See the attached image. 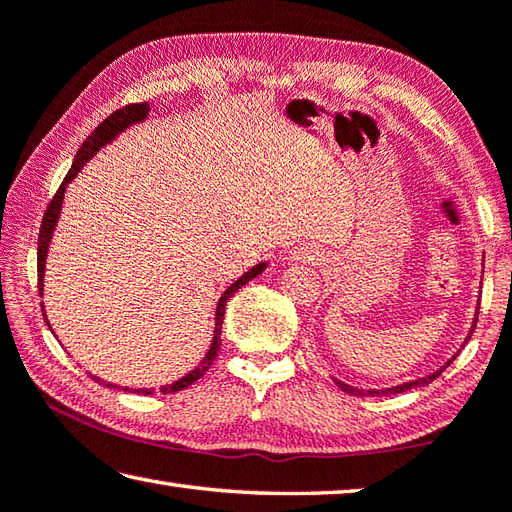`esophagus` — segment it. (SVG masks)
I'll return each mask as SVG.
<instances>
[{
	"label": "esophagus",
	"mask_w": 512,
	"mask_h": 512,
	"mask_svg": "<svg viewBox=\"0 0 512 512\" xmlns=\"http://www.w3.org/2000/svg\"><path fill=\"white\" fill-rule=\"evenodd\" d=\"M290 257L295 259V262H306V264H313L315 259L319 257V250L310 244H297L290 248Z\"/></svg>",
	"instance_id": "esophagus-1"
}]
</instances>
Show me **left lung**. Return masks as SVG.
Returning a JSON list of instances; mask_svg holds the SVG:
<instances>
[{
	"label": "left lung",
	"instance_id": "left-lung-1",
	"mask_svg": "<svg viewBox=\"0 0 512 512\" xmlns=\"http://www.w3.org/2000/svg\"><path fill=\"white\" fill-rule=\"evenodd\" d=\"M482 266H484V262H482ZM477 315H479V299H477V310H475V317H473V324H470V330H468V335L464 337V342H462V346H459V350H455L453 355H450L446 362L439 366V368H435L433 373H428V375H424V377H417V379H408V382H404V384H397V386H388V388H357V386H350V384H346V382H342V379H337L335 377V384L344 390V393H348V395H357V397H379V395H397V393H406V390H410V388H419V386H426V384H430L433 382V379H437L439 375L444 373V370L455 362V357L462 353V348L466 346V342L470 339V335H473V330H475V324H477Z\"/></svg>",
	"mask_w": 512,
	"mask_h": 512
}]
</instances>
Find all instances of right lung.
Returning a JSON list of instances; mask_svg holds the SVG:
<instances>
[{
  "label": "right lung",
  "mask_w": 512,
  "mask_h": 512,
  "mask_svg": "<svg viewBox=\"0 0 512 512\" xmlns=\"http://www.w3.org/2000/svg\"><path fill=\"white\" fill-rule=\"evenodd\" d=\"M148 113H150V106L144 102V104H130V106H124V108H119V110H115L113 115H108L102 124H99L93 133L88 135V139L86 142L79 146V150H77V155H75V159H73V166H70V170H68V175L64 177V182H62V186H59V190L55 193V197H53V202L48 204V208H46V215H44V219H42V228H39V242H37V277H39V295H44V273H46V259H48V248H50V239H53V233H55V228H57V222H59V213H62V204H64V193H66V186L73 182V179L79 175V170L84 168V164L86 162H90V159H93L99 150H102L104 146H108L110 142H113V139L119 135V133H124L126 128H130L133 124H139V122H144V119L148 117ZM268 268V262H259V264H255L253 268H248L246 273L239 277V279H235L233 284H230L224 293H222V297H219V302H217V308H215V330H213V342H210V346H208V350H206V355H204V359L202 362H199L193 370H188V373L184 375V377H179L177 382H173V384H166V386H162L159 390H162V393L166 395V393H175V390H182V388H186V386H190L193 382H197L199 377H202L206 370L210 368V364L215 362V357H217V350H219V344H222V322H224V308H226V302L230 297H233L239 288L242 286H246L250 279H255L257 275H262L264 270ZM42 310H44V302H42ZM44 319L48 322V317H46V310H44ZM50 326V324H48ZM95 377V375H93ZM97 379V377H95ZM97 382H104V379H97ZM104 386H113V388H122V390H133V393H139V395H153L155 393V388H128V386H117V384H110V382H104Z\"/></svg>",
  "instance_id": "right-lung-1"
}]
</instances>
